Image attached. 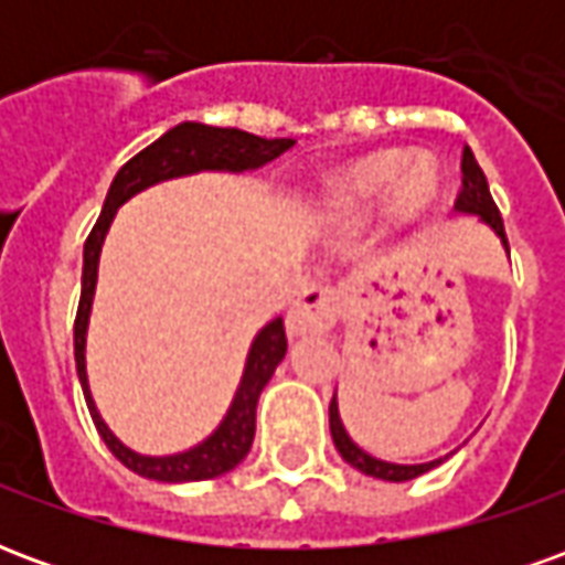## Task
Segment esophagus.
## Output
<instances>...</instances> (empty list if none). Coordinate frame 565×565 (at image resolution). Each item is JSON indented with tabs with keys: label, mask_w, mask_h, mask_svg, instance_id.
Segmentation results:
<instances>
[{
	"label": "esophagus",
	"mask_w": 565,
	"mask_h": 565,
	"mask_svg": "<svg viewBox=\"0 0 565 565\" xmlns=\"http://www.w3.org/2000/svg\"><path fill=\"white\" fill-rule=\"evenodd\" d=\"M339 315V296L332 287L311 284L302 290L290 311H287V332L290 335H306V332L330 330Z\"/></svg>",
	"instance_id": "34e87169"
}]
</instances>
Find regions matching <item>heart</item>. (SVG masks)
I'll use <instances>...</instances> for the list:
<instances>
[{"label": "heart", "instance_id": "heart-1", "mask_svg": "<svg viewBox=\"0 0 565 565\" xmlns=\"http://www.w3.org/2000/svg\"><path fill=\"white\" fill-rule=\"evenodd\" d=\"M433 186H436L433 162L415 160L408 166V153L384 150L335 174L327 190V202L335 214L356 217V214H366L387 190H393V209L408 211L415 209L417 202H424L433 193Z\"/></svg>", "mask_w": 565, "mask_h": 565}]
</instances>
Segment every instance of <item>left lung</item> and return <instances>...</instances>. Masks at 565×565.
Wrapping results in <instances>:
<instances>
[{
  "label": "left lung",
  "mask_w": 565,
  "mask_h": 565,
  "mask_svg": "<svg viewBox=\"0 0 565 565\" xmlns=\"http://www.w3.org/2000/svg\"><path fill=\"white\" fill-rule=\"evenodd\" d=\"M462 186L460 193H457V202H454V211H460V214H475L478 221L490 226L493 233L499 235V242L505 247V254H509V238H505V226H502V217H499V209L493 205V199H490V186H487V178L481 172V166L475 160V153L469 148H462ZM330 433L332 441H335V450L342 454L344 462H351L354 469H360L363 475H372V478H381V481H412L417 475L429 472V469H436L438 462H445L448 457H438V460L429 462H387L379 460V457H372L366 450L356 445L354 438L348 436V429L342 424V415H339V403H335V396H332L330 403Z\"/></svg>",
  "instance_id": "obj_1"
}]
</instances>
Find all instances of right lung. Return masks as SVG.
I'll return each mask as SVG.
<instances>
[{
    "mask_svg": "<svg viewBox=\"0 0 565 565\" xmlns=\"http://www.w3.org/2000/svg\"><path fill=\"white\" fill-rule=\"evenodd\" d=\"M294 145V139H259V136H250V132H242V129H223L184 120L169 132H162L153 145L139 150L115 174V181L108 186L103 214L93 226V233L87 235V242H84L81 302L78 318H75V366H78L84 399H87V408H90V417L96 429H99V436H103V441L117 460L136 475H141V478L166 481V484L209 481V478L230 472L245 460L247 450L254 445V429H257L259 393L269 384L275 369L287 354V335H284L281 318L269 320L254 335L233 403H230L226 415H223L221 424L214 426L211 436L202 438L193 448L178 450V454H162V457H150V454L132 450L108 429L99 408L93 403L90 381H87V327H90V308L93 296H96V278H99V254H103L108 226H111L117 209L124 202H129L148 186L160 184V181H172V178H184V174L196 172H254V169H263L266 162L278 160L284 150H290Z\"/></svg>",
    "mask_w": 565,
    "mask_h": 565,
    "instance_id": "right-lung-1",
    "label": "right lung"
}]
</instances>
